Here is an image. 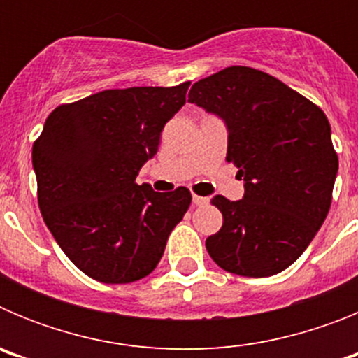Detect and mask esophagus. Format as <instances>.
Instances as JSON below:
<instances>
[{
	"label": "esophagus",
	"mask_w": 358,
	"mask_h": 358,
	"mask_svg": "<svg viewBox=\"0 0 358 358\" xmlns=\"http://www.w3.org/2000/svg\"><path fill=\"white\" fill-rule=\"evenodd\" d=\"M194 204L195 206H204V204H208V197H201V195L194 194Z\"/></svg>",
	"instance_id": "obj_1"
}]
</instances>
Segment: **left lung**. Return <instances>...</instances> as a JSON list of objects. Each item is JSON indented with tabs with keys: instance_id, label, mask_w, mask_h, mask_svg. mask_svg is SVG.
I'll return each mask as SVG.
<instances>
[{
	"instance_id": "1",
	"label": "left lung",
	"mask_w": 358,
	"mask_h": 358,
	"mask_svg": "<svg viewBox=\"0 0 358 358\" xmlns=\"http://www.w3.org/2000/svg\"><path fill=\"white\" fill-rule=\"evenodd\" d=\"M188 102L220 116L240 201L215 195L222 227L206 249L227 273L265 278L303 255L327 218L339 159L328 118L268 73L229 66L192 85Z\"/></svg>"
}]
</instances>
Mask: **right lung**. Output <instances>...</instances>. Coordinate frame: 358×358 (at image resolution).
<instances>
[{
    "mask_svg": "<svg viewBox=\"0 0 358 358\" xmlns=\"http://www.w3.org/2000/svg\"><path fill=\"white\" fill-rule=\"evenodd\" d=\"M188 85L107 90L62 103L34 143L44 222L69 260L100 283L148 276L188 211L185 186L157 194L136 182Z\"/></svg>",
    "mask_w": 358,
    "mask_h": 358,
    "instance_id": "right-lung-1",
    "label": "right lung"
}]
</instances>
